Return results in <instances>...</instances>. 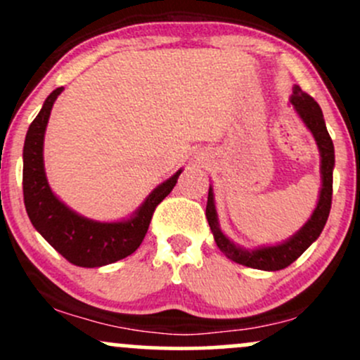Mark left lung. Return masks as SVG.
I'll return each instance as SVG.
<instances>
[{
	"label": "left lung",
	"mask_w": 360,
	"mask_h": 360,
	"mask_svg": "<svg viewBox=\"0 0 360 360\" xmlns=\"http://www.w3.org/2000/svg\"><path fill=\"white\" fill-rule=\"evenodd\" d=\"M290 105L304 126L314 136L317 150H319V172H321V188L317 196L316 209L312 210L310 217L304 226L291 234L286 240L279 241L276 245H262L257 248H245L241 245L234 243L224 234L219 224V215L215 210L214 188H209V200H207V221H209L210 231L214 234V241L217 243L219 250L233 262L241 266L252 267L260 271H279L288 267L291 262L298 259L302 253L307 250L314 241L323 233L324 224L328 221V215L331 210V196H333V169H335V146L330 138V132L326 129L323 110L317 105V101L307 93H304L298 86H293V93L290 96Z\"/></svg>",
	"instance_id": "1"
}]
</instances>
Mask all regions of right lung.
Segmentation results:
<instances>
[{
    "mask_svg": "<svg viewBox=\"0 0 360 360\" xmlns=\"http://www.w3.org/2000/svg\"><path fill=\"white\" fill-rule=\"evenodd\" d=\"M63 88L44 100L43 108L29 126L24 143V203L37 233L60 255L79 267H101L126 259L138 250L148 231L155 207L172 191L183 169L148 193L141 205L119 221L101 222L72 210L51 190L44 170V134L53 103Z\"/></svg>",
    "mask_w": 360,
    "mask_h": 360,
    "instance_id": "add662e5",
    "label": "right lung"
}]
</instances>
